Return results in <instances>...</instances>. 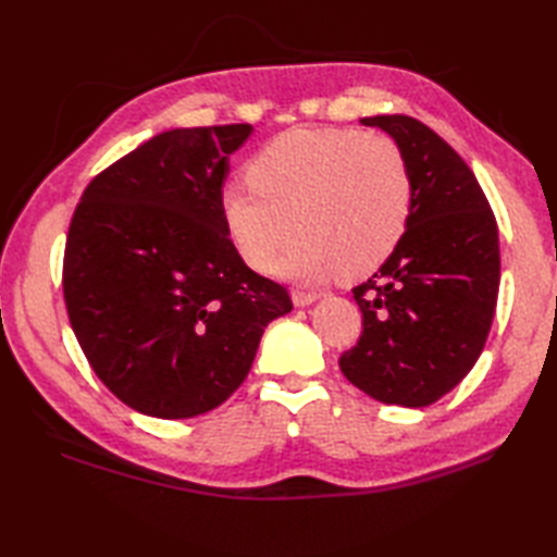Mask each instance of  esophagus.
<instances>
[{"mask_svg": "<svg viewBox=\"0 0 557 557\" xmlns=\"http://www.w3.org/2000/svg\"><path fill=\"white\" fill-rule=\"evenodd\" d=\"M292 301H294V306H297V309H304V306H311V304L318 301V294L297 289V292H292Z\"/></svg>", "mask_w": 557, "mask_h": 557, "instance_id": "34e87169", "label": "esophagus"}]
</instances>
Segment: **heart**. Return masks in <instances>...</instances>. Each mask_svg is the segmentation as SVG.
I'll list each match as a JSON object with an SVG mask.
<instances>
[{
	"label": "heart",
	"instance_id": "heart-1",
	"mask_svg": "<svg viewBox=\"0 0 557 557\" xmlns=\"http://www.w3.org/2000/svg\"><path fill=\"white\" fill-rule=\"evenodd\" d=\"M248 184L220 196L222 222L246 265L289 280L375 270L405 236L411 174L393 138L351 128H292L256 152Z\"/></svg>",
	"mask_w": 557,
	"mask_h": 557
}]
</instances>
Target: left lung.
Returning a JSON list of instances; mask_svg holds the SVG:
<instances>
[{
	"mask_svg": "<svg viewBox=\"0 0 557 557\" xmlns=\"http://www.w3.org/2000/svg\"><path fill=\"white\" fill-rule=\"evenodd\" d=\"M361 124L405 152L411 210L395 251L354 287L363 333L339 369L383 405L421 409L459 385L486 345L500 287L498 224L474 172L429 126L405 114Z\"/></svg>",
	"mask_w": 557,
	"mask_h": 557,
	"instance_id": "8db88e82",
	"label": "left lung"
}]
</instances>
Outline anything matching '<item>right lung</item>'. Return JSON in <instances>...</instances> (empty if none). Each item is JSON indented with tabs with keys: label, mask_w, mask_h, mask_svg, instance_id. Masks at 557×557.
<instances>
[{
	"label": "right lung",
	"mask_w": 557,
	"mask_h": 557,
	"mask_svg": "<svg viewBox=\"0 0 557 557\" xmlns=\"http://www.w3.org/2000/svg\"><path fill=\"white\" fill-rule=\"evenodd\" d=\"M253 126L172 128L116 160L81 196L64 301L92 371L126 407L191 419L251 371L263 330L292 311L222 222L232 152Z\"/></svg>",
	"instance_id": "right-lung-1"
}]
</instances>
